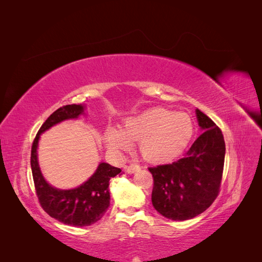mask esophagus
I'll return each instance as SVG.
<instances>
[{"mask_svg":"<svg viewBox=\"0 0 262 262\" xmlns=\"http://www.w3.org/2000/svg\"><path fill=\"white\" fill-rule=\"evenodd\" d=\"M140 169V166L138 164H130L128 167H126V171H128L129 173H133L136 172L137 170Z\"/></svg>","mask_w":262,"mask_h":262,"instance_id":"1","label":"esophagus"}]
</instances>
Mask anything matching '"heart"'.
I'll list each match as a JSON object with an SVG mask.
<instances>
[{"label": "heart", "instance_id": "heart-1", "mask_svg": "<svg viewBox=\"0 0 262 262\" xmlns=\"http://www.w3.org/2000/svg\"><path fill=\"white\" fill-rule=\"evenodd\" d=\"M193 132L190 117L164 108H150L125 119L122 129L109 126L105 142L114 152L129 149L130 142H139L140 153L150 163L175 160L188 145Z\"/></svg>", "mask_w": 262, "mask_h": 262}]
</instances>
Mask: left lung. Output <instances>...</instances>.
<instances>
[{
	"label": "left lung",
	"instance_id": "obj_1",
	"mask_svg": "<svg viewBox=\"0 0 262 262\" xmlns=\"http://www.w3.org/2000/svg\"><path fill=\"white\" fill-rule=\"evenodd\" d=\"M195 114L203 132L186 155L171 164L148 168L154 180L153 207L173 221L193 219L207 210L219 195L223 176V134L207 115L199 109Z\"/></svg>",
	"mask_w": 262,
	"mask_h": 262
}]
</instances>
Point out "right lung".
<instances>
[{"label":"right lung","instance_id":"1","mask_svg":"<svg viewBox=\"0 0 262 262\" xmlns=\"http://www.w3.org/2000/svg\"><path fill=\"white\" fill-rule=\"evenodd\" d=\"M84 113L82 105H66L50 115L39 129L33 142L30 155L36 194L41 208L49 215L67 225L89 226L99 221L110 204L109 181L121 172L120 168L100 163L94 175L80 187L60 190L51 187L42 176L37 160V146L40 134L68 119H75Z\"/></svg>","mask_w":262,"mask_h":262}]
</instances>
